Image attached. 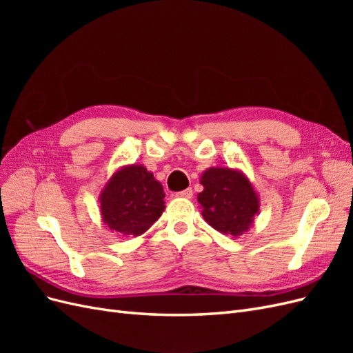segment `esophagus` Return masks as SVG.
<instances>
[{
  "label": "esophagus",
  "mask_w": 353,
  "mask_h": 353,
  "mask_svg": "<svg viewBox=\"0 0 353 353\" xmlns=\"http://www.w3.org/2000/svg\"><path fill=\"white\" fill-rule=\"evenodd\" d=\"M176 197H181V199H191V197H193V190L187 188V190H184V191H179V193H176Z\"/></svg>",
  "instance_id": "esophagus-1"
}]
</instances>
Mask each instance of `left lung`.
Listing matches in <instances>:
<instances>
[{"label":"left lung","instance_id":"1","mask_svg":"<svg viewBox=\"0 0 353 353\" xmlns=\"http://www.w3.org/2000/svg\"><path fill=\"white\" fill-rule=\"evenodd\" d=\"M203 191L197 194L201 215L212 228L240 237L259 215L261 201L244 172L234 168L212 166L200 176Z\"/></svg>","mask_w":353,"mask_h":353}]
</instances>
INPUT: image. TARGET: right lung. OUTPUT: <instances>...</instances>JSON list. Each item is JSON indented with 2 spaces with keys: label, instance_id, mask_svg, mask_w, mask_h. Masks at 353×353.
<instances>
[{
  "label": "right lung",
  "instance_id": "obj_1",
  "mask_svg": "<svg viewBox=\"0 0 353 353\" xmlns=\"http://www.w3.org/2000/svg\"><path fill=\"white\" fill-rule=\"evenodd\" d=\"M163 187L143 165H125L112 174L99 197L104 225L123 237H138L162 216Z\"/></svg>",
  "mask_w": 353,
  "mask_h": 353
}]
</instances>
